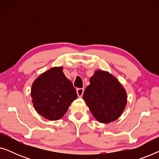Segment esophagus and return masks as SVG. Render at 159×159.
Masks as SVG:
<instances>
[{
    "instance_id": "1",
    "label": "esophagus",
    "mask_w": 159,
    "mask_h": 159,
    "mask_svg": "<svg viewBox=\"0 0 159 159\" xmlns=\"http://www.w3.org/2000/svg\"><path fill=\"white\" fill-rule=\"evenodd\" d=\"M83 93H84L83 88H78L77 90V93L78 97L81 98L82 96V95H83Z\"/></svg>"
}]
</instances>
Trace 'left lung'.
<instances>
[{
    "mask_svg": "<svg viewBox=\"0 0 159 159\" xmlns=\"http://www.w3.org/2000/svg\"><path fill=\"white\" fill-rule=\"evenodd\" d=\"M82 98L93 116L99 122L108 124L116 120L125 110L127 93L116 77L103 70L95 71Z\"/></svg>",
    "mask_w": 159,
    "mask_h": 159,
    "instance_id": "1",
    "label": "left lung"
}]
</instances>
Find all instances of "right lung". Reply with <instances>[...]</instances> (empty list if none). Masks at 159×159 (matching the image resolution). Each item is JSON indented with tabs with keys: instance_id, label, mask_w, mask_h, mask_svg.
Masks as SVG:
<instances>
[{
	"instance_id": "obj_1",
	"label": "right lung",
	"mask_w": 159,
	"mask_h": 159,
	"mask_svg": "<svg viewBox=\"0 0 159 159\" xmlns=\"http://www.w3.org/2000/svg\"><path fill=\"white\" fill-rule=\"evenodd\" d=\"M32 102L34 109L44 118L58 120L77 98L70 80L63 72V67H53L41 74L32 83Z\"/></svg>"
}]
</instances>
